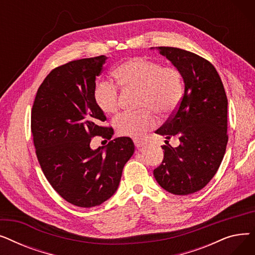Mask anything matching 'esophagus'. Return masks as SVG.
Wrapping results in <instances>:
<instances>
[{
  "instance_id": "1",
  "label": "esophagus",
  "mask_w": 255,
  "mask_h": 255,
  "mask_svg": "<svg viewBox=\"0 0 255 255\" xmlns=\"http://www.w3.org/2000/svg\"><path fill=\"white\" fill-rule=\"evenodd\" d=\"M134 144H135V146L136 148H141V146H143L144 144H145V142L144 141H142V140H134Z\"/></svg>"
}]
</instances>
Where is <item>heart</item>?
Instances as JSON below:
<instances>
[{
  "instance_id": "1",
  "label": "heart",
  "mask_w": 255,
  "mask_h": 255,
  "mask_svg": "<svg viewBox=\"0 0 255 255\" xmlns=\"http://www.w3.org/2000/svg\"><path fill=\"white\" fill-rule=\"evenodd\" d=\"M117 84L124 89L139 90L140 107L149 109L161 117L175 112L183 97V77L176 67L165 66L154 60L132 58L120 64L113 71ZM94 100L105 115H114L119 110L118 88L107 82L98 83L94 89ZM156 125L151 112L124 114L116 123L119 135L139 138Z\"/></svg>"
}]
</instances>
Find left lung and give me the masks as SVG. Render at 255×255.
<instances>
[{
	"instance_id": "obj_1",
	"label": "left lung",
	"mask_w": 255,
	"mask_h": 255,
	"mask_svg": "<svg viewBox=\"0 0 255 255\" xmlns=\"http://www.w3.org/2000/svg\"><path fill=\"white\" fill-rule=\"evenodd\" d=\"M181 72L185 91L177 111L156 133L180 144L163 145L164 157L153 173L176 195L203 189L217 172L227 140V97L221 78L208 60L177 47H158ZM167 141V140H165Z\"/></svg>"
}]
</instances>
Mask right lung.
<instances>
[{
	"label": "right lung",
	"instance_id": "1",
	"mask_svg": "<svg viewBox=\"0 0 255 255\" xmlns=\"http://www.w3.org/2000/svg\"><path fill=\"white\" fill-rule=\"evenodd\" d=\"M105 56L71 61L52 69L39 87L31 114L36 155L45 178L65 200L92 208L117 191L124 165L134 152L129 137L92 150L94 136L111 139L112 127L94 100Z\"/></svg>",
	"mask_w": 255,
	"mask_h": 255
}]
</instances>
